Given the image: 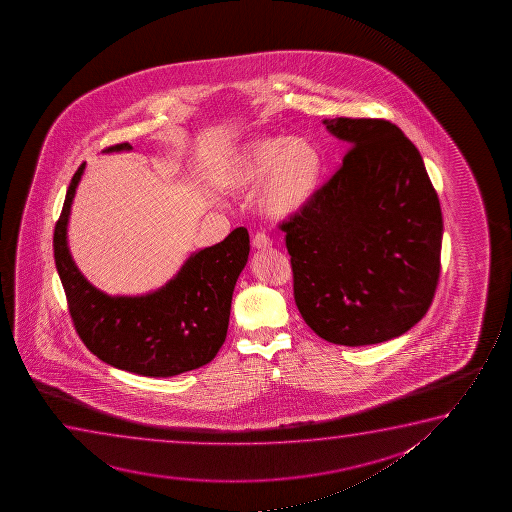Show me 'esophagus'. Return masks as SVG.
Wrapping results in <instances>:
<instances>
[{"label":"esophagus","mask_w":512,"mask_h":512,"mask_svg":"<svg viewBox=\"0 0 512 512\" xmlns=\"http://www.w3.org/2000/svg\"><path fill=\"white\" fill-rule=\"evenodd\" d=\"M253 248H257V250H267V248H271L273 245V241L269 239V236H266L264 232H257L252 239Z\"/></svg>","instance_id":"esophagus-1"}]
</instances>
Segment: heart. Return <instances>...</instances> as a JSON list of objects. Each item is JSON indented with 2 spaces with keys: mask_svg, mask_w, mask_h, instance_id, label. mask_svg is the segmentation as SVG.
Returning <instances> with one entry per match:
<instances>
[{
  "mask_svg": "<svg viewBox=\"0 0 512 512\" xmlns=\"http://www.w3.org/2000/svg\"><path fill=\"white\" fill-rule=\"evenodd\" d=\"M320 150L306 138L262 136L229 157L220 180L229 189L245 190L267 180L260 206L274 218H292L306 210L322 180Z\"/></svg>",
  "mask_w": 512,
  "mask_h": 512,
  "instance_id": "heart-1",
  "label": "heart"
}]
</instances>
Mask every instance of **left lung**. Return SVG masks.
I'll use <instances>...</instances> for the list:
<instances>
[{
	"instance_id": "8db88e82",
	"label": "left lung",
	"mask_w": 512,
	"mask_h": 512,
	"mask_svg": "<svg viewBox=\"0 0 512 512\" xmlns=\"http://www.w3.org/2000/svg\"><path fill=\"white\" fill-rule=\"evenodd\" d=\"M343 166L290 222L304 322L329 343L378 344L427 315L441 273L442 213L418 148L383 119L323 120Z\"/></svg>"
}]
</instances>
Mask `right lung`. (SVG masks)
<instances>
[{"instance_id": "1", "label": "right lung", "mask_w": 512, "mask_h": 512, "mask_svg": "<svg viewBox=\"0 0 512 512\" xmlns=\"http://www.w3.org/2000/svg\"><path fill=\"white\" fill-rule=\"evenodd\" d=\"M119 143L103 152L131 150ZM85 162L71 178L54 229V259L71 320L99 360L122 371L169 378L210 364L224 344L232 292L250 253L238 227L218 245L192 253L173 280L152 294L112 297L92 287L68 248V218Z\"/></svg>"}]
</instances>
